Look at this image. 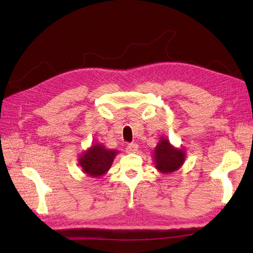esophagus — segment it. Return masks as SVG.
I'll use <instances>...</instances> for the list:
<instances>
[{"mask_svg":"<svg viewBox=\"0 0 253 253\" xmlns=\"http://www.w3.org/2000/svg\"><path fill=\"white\" fill-rule=\"evenodd\" d=\"M137 149H138V144H137V143L132 142V143H128V144L126 145V152H128V153L136 152Z\"/></svg>","mask_w":253,"mask_h":253,"instance_id":"1","label":"esophagus"}]
</instances>
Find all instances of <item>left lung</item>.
<instances>
[{
    "mask_svg": "<svg viewBox=\"0 0 253 253\" xmlns=\"http://www.w3.org/2000/svg\"><path fill=\"white\" fill-rule=\"evenodd\" d=\"M156 168L163 173H171L178 169L185 160V152L176 150L169 140L162 138L154 152Z\"/></svg>",
    "mask_w": 253,
    "mask_h": 253,
    "instance_id": "8db88e82",
    "label": "left lung"
}]
</instances>
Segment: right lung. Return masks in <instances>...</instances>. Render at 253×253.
<instances>
[{"label": "right lung", "instance_id": "obj_1", "mask_svg": "<svg viewBox=\"0 0 253 253\" xmlns=\"http://www.w3.org/2000/svg\"><path fill=\"white\" fill-rule=\"evenodd\" d=\"M116 151L105 149L102 144H94L79 159L83 171L89 176L98 177L110 169Z\"/></svg>", "mask_w": 253, "mask_h": 253}]
</instances>
